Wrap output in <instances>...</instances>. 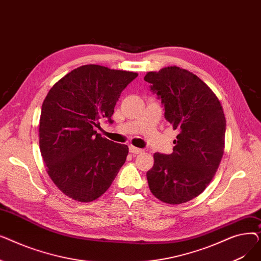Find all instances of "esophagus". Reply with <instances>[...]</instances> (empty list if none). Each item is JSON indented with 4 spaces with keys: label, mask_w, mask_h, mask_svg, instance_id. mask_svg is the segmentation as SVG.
Wrapping results in <instances>:
<instances>
[{
    "label": "esophagus",
    "mask_w": 261,
    "mask_h": 261,
    "mask_svg": "<svg viewBox=\"0 0 261 261\" xmlns=\"http://www.w3.org/2000/svg\"><path fill=\"white\" fill-rule=\"evenodd\" d=\"M129 151L131 152V153H133V154H140V153H142L144 150L143 149H140V148H136V147H134V146H130L129 147Z\"/></svg>",
    "instance_id": "34e87169"
}]
</instances>
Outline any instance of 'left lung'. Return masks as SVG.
<instances>
[{
	"mask_svg": "<svg viewBox=\"0 0 261 261\" xmlns=\"http://www.w3.org/2000/svg\"><path fill=\"white\" fill-rule=\"evenodd\" d=\"M145 81L162 100L165 118L179 131L171 154L154 153L147 172L152 195L168 204L198 197L220 165L226 121L215 93L198 76L179 66L148 72Z\"/></svg>",
	"mask_w": 261,
	"mask_h": 261,
	"instance_id": "left-lung-1",
	"label": "left lung"
}]
</instances>
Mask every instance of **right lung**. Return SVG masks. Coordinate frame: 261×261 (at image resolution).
Masks as SVG:
<instances>
[{
    "instance_id": "add662e5",
    "label": "right lung",
    "mask_w": 261,
    "mask_h": 261,
    "mask_svg": "<svg viewBox=\"0 0 261 261\" xmlns=\"http://www.w3.org/2000/svg\"><path fill=\"white\" fill-rule=\"evenodd\" d=\"M138 73L97 64L79 66L53 86L41 109L39 145L46 170L64 195L92 202L111 186L129 148L97 133L120 93Z\"/></svg>"
}]
</instances>
